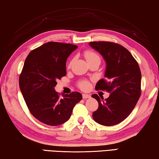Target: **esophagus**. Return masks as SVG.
Returning <instances> with one entry per match:
<instances>
[{"label":"esophagus","instance_id":"34e87169","mask_svg":"<svg viewBox=\"0 0 159 159\" xmlns=\"http://www.w3.org/2000/svg\"><path fill=\"white\" fill-rule=\"evenodd\" d=\"M89 97H91V96H90L89 94H82V98L84 99H88V98H89Z\"/></svg>","mask_w":159,"mask_h":159}]
</instances>
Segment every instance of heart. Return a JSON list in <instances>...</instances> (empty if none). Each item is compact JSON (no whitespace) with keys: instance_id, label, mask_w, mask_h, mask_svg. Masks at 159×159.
I'll use <instances>...</instances> for the list:
<instances>
[{"instance_id":"obj_1","label":"heart","mask_w":159,"mask_h":159,"mask_svg":"<svg viewBox=\"0 0 159 159\" xmlns=\"http://www.w3.org/2000/svg\"><path fill=\"white\" fill-rule=\"evenodd\" d=\"M84 56L85 59L87 61V62H89L94 60H100L99 56L92 50H87L86 51H84ZM72 62L71 61L69 64V67L72 65ZM78 87L82 90H87L89 89L90 87V83L88 82L87 80H81V81H80L79 83H78Z\"/></svg>"}]
</instances>
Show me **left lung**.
Segmentation results:
<instances>
[{"label":"left lung","instance_id":"1","mask_svg":"<svg viewBox=\"0 0 159 159\" xmlns=\"http://www.w3.org/2000/svg\"><path fill=\"white\" fill-rule=\"evenodd\" d=\"M89 45L103 56L107 63L105 78L98 81L95 89L110 93L104 100L103 97L92 95L99 103L92 117L103 126L116 125L131 114L141 96L140 68L130 52L119 44L98 41L89 43Z\"/></svg>","mask_w":159,"mask_h":159}]
</instances>
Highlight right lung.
Here are the masks:
<instances>
[{"instance_id": "obj_1", "label": "right lung", "mask_w": 159, "mask_h": 159, "mask_svg": "<svg viewBox=\"0 0 159 159\" xmlns=\"http://www.w3.org/2000/svg\"><path fill=\"white\" fill-rule=\"evenodd\" d=\"M77 48L72 44L49 42L32 50L25 60L19 77L20 91L32 115L47 125L67 121L82 99L77 92L60 96L54 88L66 75V61Z\"/></svg>"}]
</instances>
